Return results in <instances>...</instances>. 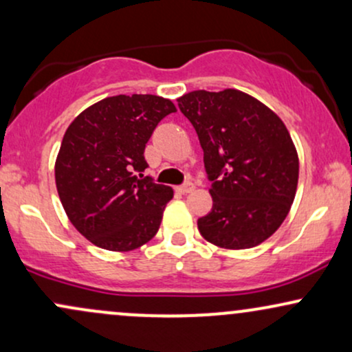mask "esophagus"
<instances>
[{"mask_svg":"<svg viewBox=\"0 0 352 352\" xmlns=\"http://www.w3.org/2000/svg\"><path fill=\"white\" fill-rule=\"evenodd\" d=\"M193 188H195V187H193L192 182H185V184H182V185H179V187H177V190H179L180 193H190Z\"/></svg>","mask_w":352,"mask_h":352,"instance_id":"obj_1","label":"esophagus"}]
</instances>
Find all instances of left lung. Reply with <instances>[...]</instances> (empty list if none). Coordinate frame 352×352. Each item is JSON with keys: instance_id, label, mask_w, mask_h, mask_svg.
Masks as SVG:
<instances>
[{"instance_id": "8db88e82", "label": "left lung", "mask_w": 352, "mask_h": 352, "mask_svg": "<svg viewBox=\"0 0 352 352\" xmlns=\"http://www.w3.org/2000/svg\"><path fill=\"white\" fill-rule=\"evenodd\" d=\"M179 107L204 148L213 207L201 236L228 250L260 245L280 228L294 200L300 162L288 129L272 109L236 89L193 91Z\"/></svg>"}]
</instances>
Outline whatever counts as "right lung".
Listing matches in <instances>:
<instances>
[{
	"mask_svg": "<svg viewBox=\"0 0 352 352\" xmlns=\"http://www.w3.org/2000/svg\"><path fill=\"white\" fill-rule=\"evenodd\" d=\"M175 111L159 96L120 94L87 107L67 127L56 187L71 223L96 246L129 252L155 236L173 190L144 177V151Z\"/></svg>",
	"mask_w": 352,
	"mask_h": 352,
	"instance_id": "add662e5",
	"label": "right lung"
}]
</instances>
